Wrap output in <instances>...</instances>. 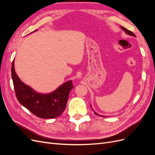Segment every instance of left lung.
<instances>
[{
  "label": "left lung",
  "mask_w": 155,
  "mask_h": 155,
  "mask_svg": "<svg viewBox=\"0 0 155 155\" xmlns=\"http://www.w3.org/2000/svg\"><path fill=\"white\" fill-rule=\"evenodd\" d=\"M121 30H124L127 34V35H130V36H134V37H136V35L133 34V33L132 32V31H129V30H127L125 28H124V27H123V26H121ZM94 114H96V115H97V116H100V114H97L96 112H95L94 111ZM101 116V117H105V116Z\"/></svg>",
  "instance_id": "8db88e82"
}]
</instances>
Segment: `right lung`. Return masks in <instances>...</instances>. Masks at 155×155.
Instances as JSON below:
<instances>
[{
	"instance_id": "obj_1",
	"label": "right lung",
	"mask_w": 155,
	"mask_h": 155,
	"mask_svg": "<svg viewBox=\"0 0 155 155\" xmlns=\"http://www.w3.org/2000/svg\"><path fill=\"white\" fill-rule=\"evenodd\" d=\"M12 77L18 101L31 113L44 119L55 118L63 113L66 107L69 93L74 88L72 81L70 80L62 84L52 92H37L18 77L15 71L14 60L12 66Z\"/></svg>"
}]
</instances>
